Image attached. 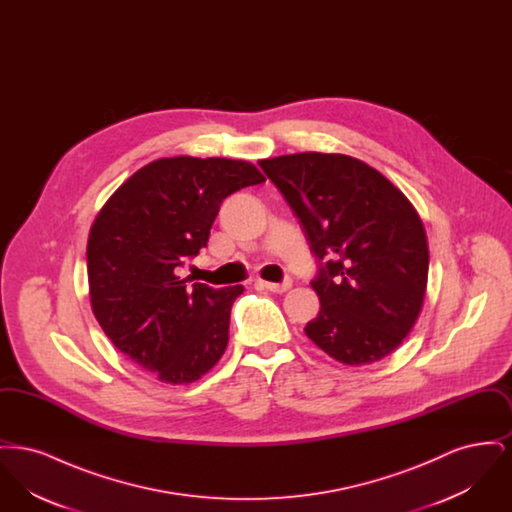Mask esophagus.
<instances>
[{
    "mask_svg": "<svg viewBox=\"0 0 512 512\" xmlns=\"http://www.w3.org/2000/svg\"><path fill=\"white\" fill-rule=\"evenodd\" d=\"M265 290H268V292H274V293H284L288 292L290 288H292V278H286L284 282H280V284H274V282H259Z\"/></svg>",
    "mask_w": 512,
    "mask_h": 512,
    "instance_id": "1",
    "label": "esophagus"
}]
</instances>
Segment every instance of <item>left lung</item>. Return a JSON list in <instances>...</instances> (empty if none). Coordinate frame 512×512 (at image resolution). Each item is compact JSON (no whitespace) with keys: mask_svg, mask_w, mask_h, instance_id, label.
I'll return each mask as SVG.
<instances>
[{"mask_svg":"<svg viewBox=\"0 0 512 512\" xmlns=\"http://www.w3.org/2000/svg\"><path fill=\"white\" fill-rule=\"evenodd\" d=\"M259 165L320 263L309 340L343 365L388 357L411 332L428 284V240L413 203L382 172L341 153H293Z\"/></svg>","mask_w":512,"mask_h":512,"instance_id":"8db88e82","label":"left lung"}]
</instances>
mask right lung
Returning <instances> with one entry per match:
<instances>
[{
	"mask_svg": "<svg viewBox=\"0 0 512 512\" xmlns=\"http://www.w3.org/2000/svg\"><path fill=\"white\" fill-rule=\"evenodd\" d=\"M265 182L247 161L167 157L107 199L86 247L92 311L113 345L161 382L192 384L219 363L244 286L215 290L180 268L207 245L220 203Z\"/></svg>",
	"mask_w": 512,
	"mask_h": 512,
	"instance_id": "1",
	"label": "right lung"
}]
</instances>
